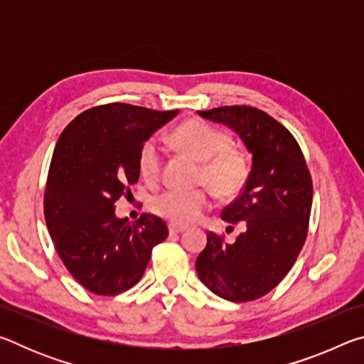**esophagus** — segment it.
I'll return each instance as SVG.
<instances>
[{"mask_svg":"<svg viewBox=\"0 0 364 364\" xmlns=\"http://www.w3.org/2000/svg\"><path fill=\"white\" fill-rule=\"evenodd\" d=\"M168 231H170V234H180L183 231H186V228L171 223V225H168Z\"/></svg>","mask_w":364,"mask_h":364,"instance_id":"34e87169","label":"esophagus"}]
</instances>
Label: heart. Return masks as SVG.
<instances>
[{
  "instance_id": "heart-1",
  "label": "heart",
  "mask_w": 364,
  "mask_h": 364,
  "mask_svg": "<svg viewBox=\"0 0 364 364\" xmlns=\"http://www.w3.org/2000/svg\"><path fill=\"white\" fill-rule=\"evenodd\" d=\"M175 146L199 160L197 183L210 188L220 199H232L245 188L250 164L245 152L231 146V136L200 120H186L171 133ZM162 147L156 138L146 139L138 154V168L146 181H157L162 173ZM210 191H165L151 200L152 212L176 225H189L210 207Z\"/></svg>"
}]
</instances>
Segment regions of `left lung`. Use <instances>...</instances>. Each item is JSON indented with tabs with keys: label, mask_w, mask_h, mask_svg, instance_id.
Instances as JSON below:
<instances>
[{
	"label": "left lung",
	"mask_w": 364,
	"mask_h": 364,
	"mask_svg": "<svg viewBox=\"0 0 364 364\" xmlns=\"http://www.w3.org/2000/svg\"><path fill=\"white\" fill-rule=\"evenodd\" d=\"M239 134L252 154L249 181L221 212L245 230L232 244L215 232L196 260L200 281L218 297L250 301L279 284L304 247L310 221L313 183L292 133L263 110L223 106L197 112ZM232 228V226H230Z\"/></svg>",
	"instance_id": "8db88e82"
}]
</instances>
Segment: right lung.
Returning a JSON list of instances; mask_svg holds the SVG:
<instances>
[{"label":"right lung","mask_w":364,"mask_h":364,"mask_svg":"<svg viewBox=\"0 0 364 364\" xmlns=\"http://www.w3.org/2000/svg\"><path fill=\"white\" fill-rule=\"evenodd\" d=\"M180 110L112 102L85 110L58 139L45 191V220L69 273L90 292L117 295L143 278L167 225L143 213L134 223L115 217V202L139 180L146 139Z\"/></svg>","instance_id":"1"}]
</instances>
